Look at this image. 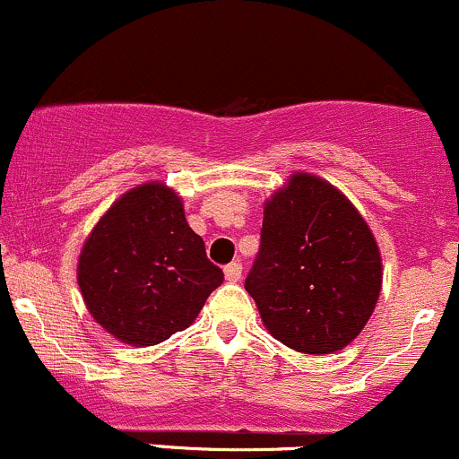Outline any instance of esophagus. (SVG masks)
I'll return each instance as SVG.
<instances>
[{
	"mask_svg": "<svg viewBox=\"0 0 459 459\" xmlns=\"http://www.w3.org/2000/svg\"><path fill=\"white\" fill-rule=\"evenodd\" d=\"M224 276H226V281H230V283H238V281L241 279V264H239V261H233V264L226 265Z\"/></svg>",
	"mask_w": 459,
	"mask_h": 459,
	"instance_id": "esophagus-1",
	"label": "esophagus"
}]
</instances>
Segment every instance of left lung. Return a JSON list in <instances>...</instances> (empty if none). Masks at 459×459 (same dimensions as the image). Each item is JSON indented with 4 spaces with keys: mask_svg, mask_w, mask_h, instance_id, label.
Masks as SVG:
<instances>
[{
    "mask_svg": "<svg viewBox=\"0 0 459 459\" xmlns=\"http://www.w3.org/2000/svg\"><path fill=\"white\" fill-rule=\"evenodd\" d=\"M264 325L290 349H344L372 316L381 256L364 218L325 180L294 174L265 203L261 246L246 276Z\"/></svg>",
    "mask_w": 459,
    "mask_h": 459,
    "instance_id": "1",
    "label": "left lung"
}]
</instances>
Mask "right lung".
Masks as SVG:
<instances>
[{"instance_id": "obj_1", "label": "right lung", "mask_w": 459, "mask_h": 459, "mask_svg": "<svg viewBox=\"0 0 459 459\" xmlns=\"http://www.w3.org/2000/svg\"><path fill=\"white\" fill-rule=\"evenodd\" d=\"M221 281L224 272L206 259L180 198L160 183L141 185L110 206L78 264L91 316L134 346L187 329Z\"/></svg>"}]
</instances>
